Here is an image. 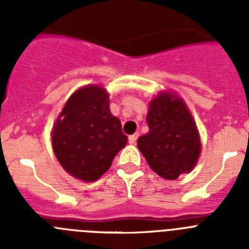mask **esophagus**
Returning a JSON list of instances; mask_svg holds the SVG:
<instances>
[{"label":"esophagus","mask_w":249,"mask_h":249,"mask_svg":"<svg viewBox=\"0 0 249 249\" xmlns=\"http://www.w3.org/2000/svg\"><path fill=\"white\" fill-rule=\"evenodd\" d=\"M137 138H138V133H135V135L129 136L128 142H129V143H131V144H135V143H136V141H137Z\"/></svg>","instance_id":"esophagus-1"}]
</instances>
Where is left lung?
<instances>
[{
    "label": "left lung",
    "instance_id": "1",
    "mask_svg": "<svg viewBox=\"0 0 249 249\" xmlns=\"http://www.w3.org/2000/svg\"><path fill=\"white\" fill-rule=\"evenodd\" d=\"M149 132L137 141L147 163L160 177L177 179L195 168L201 138L190 109L172 92H160L149 102Z\"/></svg>",
    "mask_w": 249,
    "mask_h": 249
}]
</instances>
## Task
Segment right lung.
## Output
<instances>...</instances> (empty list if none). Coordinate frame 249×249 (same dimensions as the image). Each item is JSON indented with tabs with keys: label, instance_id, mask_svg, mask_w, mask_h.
<instances>
[{
	"label": "right lung",
	"instance_id": "obj_1",
	"mask_svg": "<svg viewBox=\"0 0 249 249\" xmlns=\"http://www.w3.org/2000/svg\"><path fill=\"white\" fill-rule=\"evenodd\" d=\"M127 140L121 121L109 111L108 93L96 85L68 98L52 129L56 158L66 172L85 182L107 172Z\"/></svg>",
	"mask_w": 249,
	"mask_h": 249
}]
</instances>
